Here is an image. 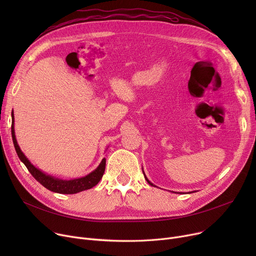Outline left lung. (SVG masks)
Segmentation results:
<instances>
[{"label":"left lung","mask_w":256,"mask_h":256,"mask_svg":"<svg viewBox=\"0 0 256 256\" xmlns=\"http://www.w3.org/2000/svg\"><path fill=\"white\" fill-rule=\"evenodd\" d=\"M143 174H144V171H143ZM144 178H145V180H147V182H148V184H150V186H154V184H152V182H150L148 180H147V178H146V176H145V174H144Z\"/></svg>","instance_id":"1"}]
</instances>
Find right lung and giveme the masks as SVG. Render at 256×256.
Listing matches in <instances>:
<instances>
[{"mask_svg":"<svg viewBox=\"0 0 256 256\" xmlns=\"http://www.w3.org/2000/svg\"><path fill=\"white\" fill-rule=\"evenodd\" d=\"M11 135H12V140L13 144H14L16 154L20 158V160L24 164L26 169L29 170V172L32 174L33 178L42 184L44 188H46L48 190L55 192V193H60V194H76L78 192H82L88 189H91L94 186H96L98 182L102 180L104 169H106V158H102L100 164L98 167L89 173L88 176L84 178H80L76 180H64L60 178H56L52 176H48V174H46L42 170H39L36 168L30 160L26 158V156L24 154V152L20 150V146L18 144L16 138V132H14V115H13L12 112V124H11Z\"/></svg>","mask_w":256,"mask_h":256,"instance_id":"add662e5","label":"right lung"}]
</instances>
